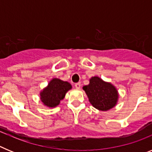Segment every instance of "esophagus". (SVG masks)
<instances>
[{"label": "esophagus", "instance_id": "1", "mask_svg": "<svg viewBox=\"0 0 152 152\" xmlns=\"http://www.w3.org/2000/svg\"><path fill=\"white\" fill-rule=\"evenodd\" d=\"M75 88H76V89H80V83H76V84H75Z\"/></svg>", "mask_w": 152, "mask_h": 152}]
</instances>
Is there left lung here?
I'll return each mask as SVG.
<instances>
[{
    "instance_id": "1",
    "label": "left lung",
    "mask_w": 152,
    "mask_h": 152,
    "mask_svg": "<svg viewBox=\"0 0 152 152\" xmlns=\"http://www.w3.org/2000/svg\"><path fill=\"white\" fill-rule=\"evenodd\" d=\"M83 89L90 103L99 110H109L116 104L119 96L117 90L110 83L105 82L100 77H91L90 84L84 86Z\"/></svg>"
}]
</instances>
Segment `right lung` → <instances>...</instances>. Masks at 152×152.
Returning a JSON list of instances; mask_svg holds the SVG:
<instances>
[{"label": "right lung", "instance_id": "add662e5", "mask_svg": "<svg viewBox=\"0 0 152 152\" xmlns=\"http://www.w3.org/2000/svg\"><path fill=\"white\" fill-rule=\"evenodd\" d=\"M72 89V85L67 81L54 78L48 86L40 93V99L44 105L49 107H55L63 100L66 93Z\"/></svg>", "mask_w": 152, "mask_h": 152}]
</instances>
